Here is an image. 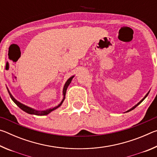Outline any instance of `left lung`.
Listing matches in <instances>:
<instances>
[{
    "label": "left lung",
    "instance_id": "1",
    "mask_svg": "<svg viewBox=\"0 0 157 157\" xmlns=\"http://www.w3.org/2000/svg\"><path fill=\"white\" fill-rule=\"evenodd\" d=\"M149 93H150V91H148V92L147 93V94H146V95H145V97H144V98H143V99H142L141 100H140V101H139V102H138V103H137V104H136V105H134V107H132L131 109H129V110H127V111H125V112H129V111H132V110H133V109H135V108H136V107H137V106H138V105H140V103H141V102H143V100H144L145 99V98H146V97H147V95H148V94H149Z\"/></svg>",
    "mask_w": 157,
    "mask_h": 157
}]
</instances>
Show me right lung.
<instances>
[{"mask_svg":"<svg viewBox=\"0 0 157 157\" xmlns=\"http://www.w3.org/2000/svg\"><path fill=\"white\" fill-rule=\"evenodd\" d=\"M75 77V75H73L71 76V78H69L67 81L66 82V83L64 84V86H63V92H62V95H63V98L61 102H59V104H58L57 105L55 106V107H50L49 109H45V110H36L35 109H33L30 107H28L27 105H25L24 104H23V103L20 102L19 101H18L17 100H16L15 98H14V96L12 95L11 93H10L9 89L7 88V91L9 93V95H10V98H11V99L12 100L13 102H14L16 105H17L18 107L20 109H21L23 111H24L25 112L28 113L29 114H33V115H37V116H45V115H48V114H49L50 112H52V111H54L55 109H57V108H59L61 105H62V103L63 101L65 100V96H66V90L68 89V86H69V84H71V81H72L73 78Z\"/></svg>","mask_w":157,"mask_h":157,"instance_id":"add662e5","label":"right lung"}]
</instances>
